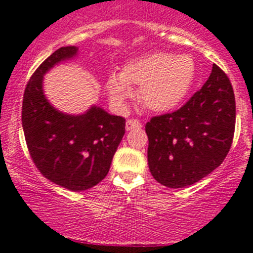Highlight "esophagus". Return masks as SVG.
Segmentation results:
<instances>
[{"label":"esophagus","mask_w":253,"mask_h":253,"mask_svg":"<svg viewBox=\"0 0 253 253\" xmlns=\"http://www.w3.org/2000/svg\"><path fill=\"white\" fill-rule=\"evenodd\" d=\"M142 126V123L138 119H128L126 120V130H131V129H139Z\"/></svg>","instance_id":"1"}]
</instances>
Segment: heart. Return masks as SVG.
Listing matches in <instances>:
<instances>
[{
    "label": "heart",
    "instance_id": "1",
    "mask_svg": "<svg viewBox=\"0 0 253 253\" xmlns=\"http://www.w3.org/2000/svg\"><path fill=\"white\" fill-rule=\"evenodd\" d=\"M196 78V63L191 55L156 51L130 60L120 75L107 77L106 90L115 104L123 105L140 87V101L147 109L165 113L186 97Z\"/></svg>",
    "mask_w": 253,
    "mask_h": 253
}]
</instances>
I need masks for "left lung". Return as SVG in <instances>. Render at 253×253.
<instances>
[{"instance_id":"obj_1","label":"left lung","mask_w":253,"mask_h":253,"mask_svg":"<svg viewBox=\"0 0 253 253\" xmlns=\"http://www.w3.org/2000/svg\"><path fill=\"white\" fill-rule=\"evenodd\" d=\"M234 128L233 87L224 71L213 64L208 81L186 104L146 124L152 176L172 189L195 184L222 165Z\"/></svg>"}]
</instances>
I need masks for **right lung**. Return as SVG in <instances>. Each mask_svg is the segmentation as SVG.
<instances>
[{
  "mask_svg": "<svg viewBox=\"0 0 253 253\" xmlns=\"http://www.w3.org/2000/svg\"><path fill=\"white\" fill-rule=\"evenodd\" d=\"M77 50L62 46L35 69L26 84L21 110L26 146L37 169L51 182L72 191L90 189L104 180L125 133L123 116L96 106L84 115H66L46 101L42 87L44 73Z\"/></svg>",
  "mask_w": 253,
  "mask_h": 253,
  "instance_id": "1",
  "label": "right lung"
}]
</instances>
